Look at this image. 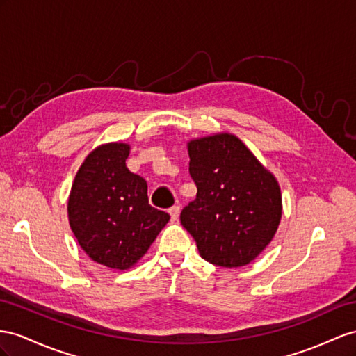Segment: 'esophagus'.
Returning a JSON list of instances; mask_svg holds the SVG:
<instances>
[{
    "label": "esophagus",
    "mask_w": 356,
    "mask_h": 356,
    "mask_svg": "<svg viewBox=\"0 0 356 356\" xmlns=\"http://www.w3.org/2000/svg\"><path fill=\"white\" fill-rule=\"evenodd\" d=\"M168 212H170V215H171V220L176 221L177 218H179V213H180V206H176V204H175V206L168 209Z\"/></svg>",
    "instance_id": "1"
}]
</instances>
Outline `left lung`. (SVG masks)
<instances>
[{
	"label": "left lung",
	"mask_w": 356,
	"mask_h": 356,
	"mask_svg": "<svg viewBox=\"0 0 356 356\" xmlns=\"http://www.w3.org/2000/svg\"><path fill=\"white\" fill-rule=\"evenodd\" d=\"M188 153L197 197L181 211V225L206 261L222 268L248 265L280 225L277 179L232 134L189 141Z\"/></svg>",
	"instance_id": "obj_1"
}]
</instances>
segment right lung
I'll return each instance as SVG.
<instances>
[{
    "mask_svg": "<svg viewBox=\"0 0 356 356\" xmlns=\"http://www.w3.org/2000/svg\"><path fill=\"white\" fill-rule=\"evenodd\" d=\"M129 144L108 143L91 152L70 189V229L87 256L111 269L134 266L170 215L149 204L147 181L126 167Z\"/></svg>",
    "mask_w": 356,
    "mask_h": 356,
    "instance_id": "obj_1",
    "label": "right lung"
}]
</instances>
